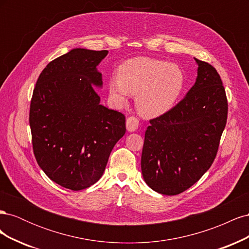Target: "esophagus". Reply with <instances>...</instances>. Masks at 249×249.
<instances>
[{
  "instance_id": "1",
  "label": "esophagus",
  "mask_w": 249,
  "mask_h": 249,
  "mask_svg": "<svg viewBox=\"0 0 249 249\" xmlns=\"http://www.w3.org/2000/svg\"><path fill=\"white\" fill-rule=\"evenodd\" d=\"M126 130L129 132H135L138 129V125H139V120L137 117L135 116H130L126 118Z\"/></svg>"
}]
</instances>
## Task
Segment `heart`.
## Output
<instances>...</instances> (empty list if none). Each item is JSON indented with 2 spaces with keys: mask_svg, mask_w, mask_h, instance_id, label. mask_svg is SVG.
Returning <instances> with one entry per match:
<instances>
[{
  "mask_svg": "<svg viewBox=\"0 0 249 249\" xmlns=\"http://www.w3.org/2000/svg\"><path fill=\"white\" fill-rule=\"evenodd\" d=\"M185 85V74L176 64L147 57L126 60L117 70V78L108 83L109 95L124 105L127 95H136L140 114L156 117L169 111L177 103Z\"/></svg>",
  "mask_w": 249,
  "mask_h": 249,
  "instance_id": "obj_1",
  "label": "heart"
}]
</instances>
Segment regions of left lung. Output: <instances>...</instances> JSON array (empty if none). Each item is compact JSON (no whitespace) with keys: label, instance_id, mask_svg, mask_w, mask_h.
I'll use <instances>...</instances> for the list:
<instances>
[{"label":"left lung","instance_id":"8db88e82","mask_svg":"<svg viewBox=\"0 0 249 249\" xmlns=\"http://www.w3.org/2000/svg\"><path fill=\"white\" fill-rule=\"evenodd\" d=\"M186 96L150 119L141 156L142 176L158 193L177 195L194 185L214 162L227 124L228 100L219 73L200 60Z\"/></svg>","mask_w":249,"mask_h":249}]
</instances>
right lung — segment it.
I'll list each match as a JSON object with an SVG mask.
<instances>
[{"label":"right lung","instance_id":"obj_1","mask_svg":"<svg viewBox=\"0 0 249 249\" xmlns=\"http://www.w3.org/2000/svg\"><path fill=\"white\" fill-rule=\"evenodd\" d=\"M108 51L72 49L51 61L36 82L30 105L33 152L39 167L67 189H86L101 178L125 117L100 104L96 66Z\"/></svg>","mask_w":249,"mask_h":249}]
</instances>
